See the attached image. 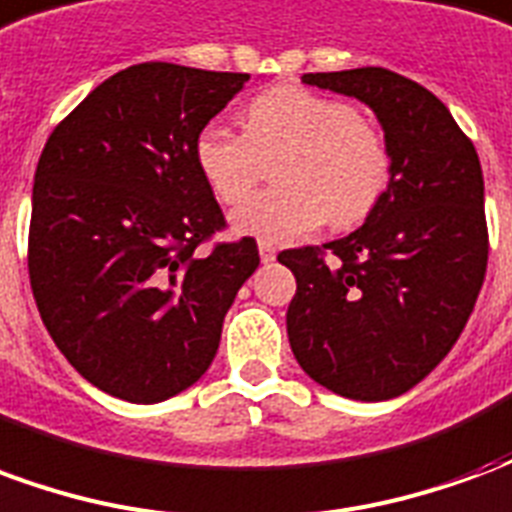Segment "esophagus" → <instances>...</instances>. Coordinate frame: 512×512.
<instances>
[{
  "label": "esophagus",
  "mask_w": 512,
  "mask_h": 512,
  "mask_svg": "<svg viewBox=\"0 0 512 512\" xmlns=\"http://www.w3.org/2000/svg\"><path fill=\"white\" fill-rule=\"evenodd\" d=\"M257 249H260V260H263V263H271V260L277 257V249H274V244L260 241V244H257Z\"/></svg>",
  "instance_id": "1"
}]
</instances>
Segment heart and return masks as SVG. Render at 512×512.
<instances>
[{"mask_svg": "<svg viewBox=\"0 0 512 512\" xmlns=\"http://www.w3.org/2000/svg\"><path fill=\"white\" fill-rule=\"evenodd\" d=\"M288 150L279 189L257 191L230 213L238 235L288 244L321 224L351 227L389 180L381 134L351 104L299 84L271 87L246 106V136L208 123L194 136V164L222 202H238L260 178V156Z\"/></svg>", "mask_w": 512, "mask_h": 512, "instance_id": "b5f03b06", "label": "heart"}]
</instances>
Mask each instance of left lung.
<instances>
[{"instance_id": "8db88e82", "label": "left lung", "mask_w": 512, "mask_h": 512, "mask_svg": "<svg viewBox=\"0 0 512 512\" xmlns=\"http://www.w3.org/2000/svg\"><path fill=\"white\" fill-rule=\"evenodd\" d=\"M301 82L373 109L389 180L365 224L315 249H288L296 277L288 340L301 370L334 395L389 400L450 354L474 310L488 263L477 150L450 109L386 68L304 73Z\"/></svg>"}]
</instances>
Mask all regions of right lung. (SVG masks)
I'll list each match as a JSON object with an SVG mask.
<instances>
[{
	"instance_id": "obj_1",
	"label": "right lung",
	"mask_w": 512,
	"mask_h": 512,
	"mask_svg": "<svg viewBox=\"0 0 512 512\" xmlns=\"http://www.w3.org/2000/svg\"><path fill=\"white\" fill-rule=\"evenodd\" d=\"M249 73L142 62L54 128L32 186L29 282L65 359L128 403L175 397L211 367L255 238L194 249L224 227L194 136Z\"/></svg>"
}]
</instances>
